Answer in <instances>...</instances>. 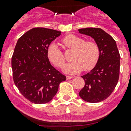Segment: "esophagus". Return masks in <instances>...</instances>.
<instances>
[{
  "instance_id": "obj_1",
  "label": "esophagus",
  "mask_w": 131,
  "mask_h": 131,
  "mask_svg": "<svg viewBox=\"0 0 131 131\" xmlns=\"http://www.w3.org/2000/svg\"><path fill=\"white\" fill-rule=\"evenodd\" d=\"M66 78H67V79H70L73 78V76H69V75H67V76H66Z\"/></svg>"
}]
</instances>
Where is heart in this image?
Segmentation results:
<instances>
[{
	"instance_id": "1",
	"label": "heart",
	"mask_w": 131,
	"mask_h": 131,
	"mask_svg": "<svg viewBox=\"0 0 131 131\" xmlns=\"http://www.w3.org/2000/svg\"><path fill=\"white\" fill-rule=\"evenodd\" d=\"M64 47L73 50L71 60L72 62L63 67L65 73L75 74L84 71H90L98 63L100 58V48L98 44L92 40L84 39L75 35H68L62 40ZM47 56L54 66L61 68L66 61L63 53L56 44H51L47 50Z\"/></svg>"
}]
</instances>
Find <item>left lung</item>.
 Listing matches in <instances>:
<instances>
[{
	"label": "left lung",
	"instance_id": "1",
	"mask_svg": "<svg viewBox=\"0 0 131 131\" xmlns=\"http://www.w3.org/2000/svg\"><path fill=\"white\" fill-rule=\"evenodd\" d=\"M80 33L91 36L100 48V58L96 66L81 76L84 86L79 96L91 103L100 102L111 95L119 77L120 54L115 40L104 30L96 27L79 29Z\"/></svg>",
	"mask_w": 131,
	"mask_h": 131
}]
</instances>
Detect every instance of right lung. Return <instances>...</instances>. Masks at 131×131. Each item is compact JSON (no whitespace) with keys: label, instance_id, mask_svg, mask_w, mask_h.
Here are the masks:
<instances>
[{"label":"right lung","instance_id":"right-lung-1","mask_svg":"<svg viewBox=\"0 0 131 131\" xmlns=\"http://www.w3.org/2000/svg\"><path fill=\"white\" fill-rule=\"evenodd\" d=\"M61 31L33 28L19 38L12 57L13 79L21 94L31 102L46 104L54 98L64 75L50 64L47 56L50 44Z\"/></svg>","mask_w":131,"mask_h":131}]
</instances>
